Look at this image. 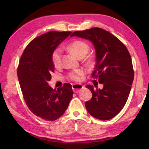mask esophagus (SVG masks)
<instances>
[{"instance_id": "1", "label": "esophagus", "mask_w": 149, "mask_h": 149, "mask_svg": "<svg viewBox=\"0 0 149 149\" xmlns=\"http://www.w3.org/2000/svg\"><path fill=\"white\" fill-rule=\"evenodd\" d=\"M83 88H84L83 85L80 84H74V85H72L73 91H74V93H75L79 92V91L83 89Z\"/></svg>"}]
</instances>
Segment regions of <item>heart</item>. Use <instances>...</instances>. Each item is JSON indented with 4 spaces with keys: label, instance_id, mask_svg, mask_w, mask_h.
<instances>
[{
    "label": "heart",
    "instance_id": "heart-1",
    "mask_svg": "<svg viewBox=\"0 0 149 149\" xmlns=\"http://www.w3.org/2000/svg\"><path fill=\"white\" fill-rule=\"evenodd\" d=\"M70 51L74 53L79 58H84L88 53L89 47L87 44L81 40H76L72 42L68 47ZM53 64L55 67L58 68L61 64V50L59 48L56 49L53 52L52 55ZM84 71L82 69H77L73 71L69 74L70 79L79 81L81 79V76L84 74Z\"/></svg>",
    "mask_w": 149,
    "mask_h": 149
}]
</instances>
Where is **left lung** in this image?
<instances>
[{"label":"left lung","instance_id":"8db88e82","mask_svg":"<svg viewBox=\"0 0 149 149\" xmlns=\"http://www.w3.org/2000/svg\"><path fill=\"white\" fill-rule=\"evenodd\" d=\"M89 40L95 50V66L92 77H99L102 89L88 84L92 93L85 107L94 118L110 120L120 112L127 102L134 79L131 57L116 37L99 27L75 31L71 35Z\"/></svg>","mask_w":149,"mask_h":149}]
</instances>
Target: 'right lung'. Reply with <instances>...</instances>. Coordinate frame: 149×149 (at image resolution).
I'll list each match as a JSON object with an SVG mask.
<instances>
[{"mask_svg":"<svg viewBox=\"0 0 149 149\" xmlns=\"http://www.w3.org/2000/svg\"><path fill=\"white\" fill-rule=\"evenodd\" d=\"M71 33L50 31L36 38L28 44L19 61L17 75L25 102L33 113L47 121L64 114L74 94L68 83L57 90L48 83L55 68L52 53Z\"/></svg>","mask_w":149,"mask_h":149,"instance_id":"add662e5","label":"right lung"}]
</instances>
